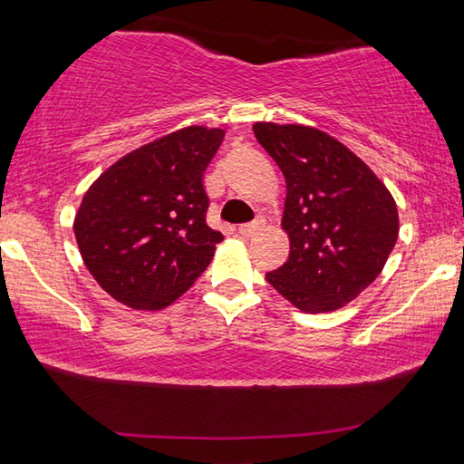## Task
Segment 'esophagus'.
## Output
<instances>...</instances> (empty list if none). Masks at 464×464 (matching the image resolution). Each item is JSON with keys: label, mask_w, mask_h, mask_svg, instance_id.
<instances>
[{"label": "esophagus", "mask_w": 464, "mask_h": 464, "mask_svg": "<svg viewBox=\"0 0 464 464\" xmlns=\"http://www.w3.org/2000/svg\"><path fill=\"white\" fill-rule=\"evenodd\" d=\"M260 229H262V223L260 221H254V223L241 225L239 229H237V233L241 235V237H251V235H256Z\"/></svg>", "instance_id": "1"}]
</instances>
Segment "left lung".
Here are the masks:
<instances>
[{
    "mask_svg": "<svg viewBox=\"0 0 464 464\" xmlns=\"http://www.w3.org/2000/svg\"><path fill=\"white\" fill-rule=\"evenodd\" d=\"M254 135L286 179L288 260L266 280L304 313H327L371 286L399 235L397 204L358 155L303 124L256 122Z\"/></svg>",
    "mask_w": 464,
    "mask_h": 464,
    "instance_id": "left-lung-1",
    "label": "left lung"
}]
</instances>
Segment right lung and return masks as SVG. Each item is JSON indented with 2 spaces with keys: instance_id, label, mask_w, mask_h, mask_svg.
I'll return each instance as SVG.
<instances>
[{
  "instance_id": "obj_1",
  "label": "right lung",
  "mask_w": 464,
  "mask_h": 464,
  "mask_svg": "<svg viewBox=\"0 0 464 464\" xmlns=\"http://www.w3.org/2000/svg\"><path fill=\"white\" fill-rule=\"evenodd\" d=\"M223 129L186 127L112 163L85 192L73 231L85 268L140 311L168 307L208 268L223 235L207 225L204 169Z\"/></svg>"
}]
</instances>
